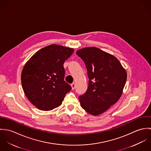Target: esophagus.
Here are the masks:
<instances>
[{
	"label": "esophagus",
	"mask_w": 151,
	"mask_h": 151,
	"mask_svg": "<svg viewBox=\"0 0 151 151\" xmlns=\"http://www.w3.org/2000/svg\"><path fill=\"white\" fill-rule=\"evenodd\" d=\"M71 88H72V89L74 90L75 89V88H76V84L74 83H73V84H71Z\"/></svg>",
	"instance_id": "1"
}]
</instances>
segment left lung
<instances>
[{
    "mask_svg": "<svg viewBox=\"0 0 151 151\" xmlns=\"http://www.w3.org/2000/svg\"><path fill=\"white\" fill-rule=\"evenodd\" d=\"M84 62L89 78L86 92L79 96L81 107L93 115H99L121 97L127 80V72L113 55L96 47L76 52Z\"/></svg>",
    "mask_w": 151,
    "mask_h": 151,
    "instance_id": "left-lung-1",
    "label": "left lung"
}]
</instances>
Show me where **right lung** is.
<instances>
[{"label": "right lung", "mask_w": 151, "mask_h": 151, "mask_svg": "<svg viewBox=\"0 0 151 151\" xmlns=\"http://www.w3.org/2000/svg\"><path fill=\"white\" fill-rule=\"evenodd\" d=\"M74 49L52 44L37 51L24 65L21 81L29 102L49 111L61 105L71 87L65 80L63 64Z\"/></svg>", "instance_id": "right-lung-1"}]
</instances>
